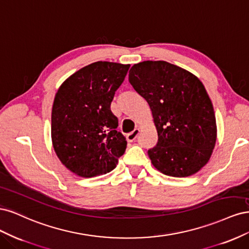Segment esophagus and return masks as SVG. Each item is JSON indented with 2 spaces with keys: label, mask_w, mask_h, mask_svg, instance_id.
<instances>
[{
  "label": "esophagus",
  "mask_w": 249,
  "mask_h": 249,
  "mask_svg": "<svg viewBox=\"0 0 249 249\" xmlns=\"http://www.w3.org/2000/svg\"><path fill=\"white\" fill-rule=\"evenodd\" d=\"M138 135H139V129H135L131 133L126 134V140H127V142H133L134 140H136V138L138 137Z\"/></svg>",
  "instance_id": "obj_1"
}]
</instances>
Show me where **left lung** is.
Segmentation results:
<instances>
[{
    "mask_svg": "<svg viewBox=\"0 0 249 249\" xmlns=\"http://www.w3.org/2000/svg\"><path fill=\"white\" fill-rule=\"evenodd\" d=\"M129 82L153 113L158 142L147 153L154 166L176 178L200 170L212 155L217 129L198 78L166 61H144L132 66Z\"/></svg>",
    "mask_w": 249,
    "mask_h": 249,
    "instance_id": "obj_1",
    "label": "left lung"
}]
</instances>
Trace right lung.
I'll list each match as a JSON object with an SVG mask.
<instances>
[{
    "mask_svg": "<svg viewBox=\"0 0 249 249\" xmlns=\"http://www.w3.org/2000/svg\"><path fill=\"white\" fill-rule=\"evenodd\" d=\"M129 64L97 61L83 67L60 86L52 109V140L65 166L92 178L115 168L126 148L111 111L115 91Z\"/></svg>",
    "mask_w": 249,
    "mask_h": 249,
    "instance_id": "add662e5",
    "label": "right lung"
}]
</instances>
